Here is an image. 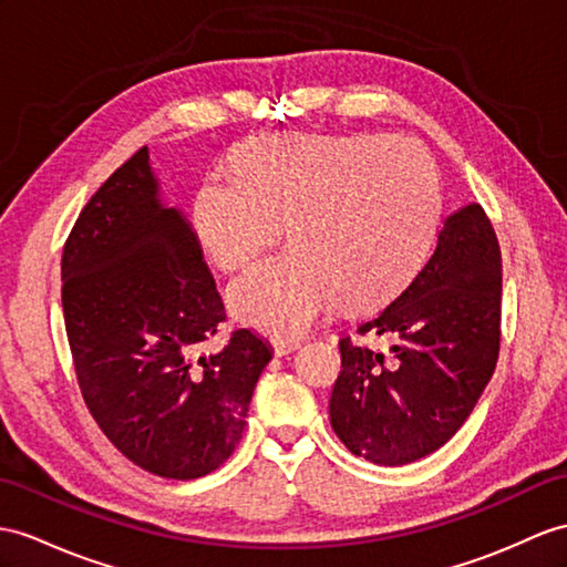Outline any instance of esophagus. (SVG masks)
<instances>
[{
	"label": "esophagus",
	"mask_w": 567,
	"mask_h": 567,
	"mask_svg": "<svg viewBox=\"0 0 567 567\" xmlns=\"http://www.w3.org/2000/svg\"><path fill=\"white\" fill-rule=\"evenodd\" d=\"M271 347L276 355H286L296 349H300V339H271Z\"/></svg>",
	"instance_id": "esophagus-1"
}]
</instances>
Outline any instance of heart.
I'll list each match as a JSON object with an SVG mask.
<instances>
[{
	"label": "heart",
	"instance_id": "1",
	"mask_svg": "<svg viewBox=\"0 0 567 567\" xmlns=\"http://www.w3.org/2000/svg\"><path fill=\"white\" fill-rule=\"evenodd\" d=\"M236 177L192 195V228L220 271H238L284 236L291 250L233 284L238 320L274 337L308 331L341 298L390 300L419 274L437 230V165L411 136L279 134L245 146Z\"/></svg>",
	"mask_w": 567,
	"mask_h": 567
}]
</instances>
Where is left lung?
I'll return each instance as SVG.
<instances>
[{
    "label": "left lung",
    "mask_w": 567,
    "mask_h": 567,
    "mask_svg": "<svg viewBox=\"0 0 567 567\" xmlns=\"http://www.w3.org/2000/svg\"><path fill=\"white\" fill-rule=\"evenodd\" d=\"M503 265L486 212L445 218L433 255L358 334L392 339L390 353L343 337L331 427L358 457L402 466L460 431L501 353Z\"/></svg>",
    "instance_id": "8db88e82"
}]
</instances>
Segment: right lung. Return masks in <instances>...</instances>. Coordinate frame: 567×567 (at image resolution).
<instances>
[{"instance_id": "right-lung-1", "label": "right lung", "mask_w": 567, "mask_h": 567, "mask_svg": "<svg viewBox=\"0 0 567 567\" xmlns=\"http://www.w3.org/2000/svg\"><path fill=\"white\" fill-rule=\"evenodd\" d=\"M62 310L81 396L124 457L175 481L230 457L271 349L236 329L218 353L197 358L226 308L195 230L158 199L146 146L69 233Z\"/></svg>"}]
</instances>
